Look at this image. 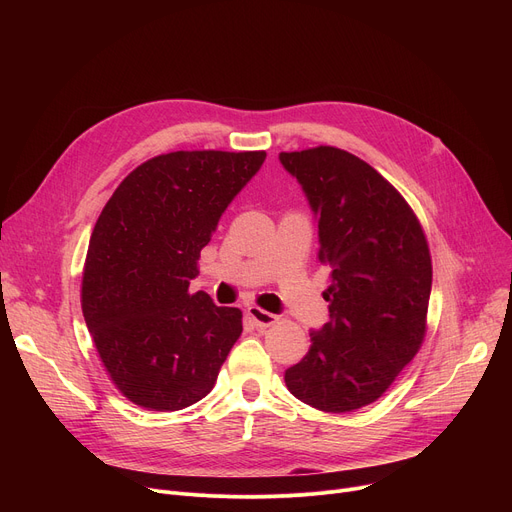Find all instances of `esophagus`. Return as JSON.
<instances>
[{
    "label": "esophagus",
    "mask_w": 512,
    "mask_h": 512,
    "mask_svg": "<svg viewBox=\"0 0 512 512\" xmlns=\"http://www.w3.org/2000/svg\"><path fill=\"white\" fill-rule=\"evenodd\" d=\"M247 315L253 319V324H255L257 328H261V330L274 326L276 321H278V317H276L274 313H267V311L255 307V305H251V307L247 309Z\"/></svg>",
    "instance_id": "1"
}]
</instances>
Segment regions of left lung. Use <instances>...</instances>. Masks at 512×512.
I'll return each mask as SVG.
<instances>
[{
  "mask_svg": "<svg viewBox=\"0 0 512 512\" xmlns=\"http://www.w3.org/2000/svg\"><path fill=\"white\" fill-rule=\"evenodd\" d=\"M319 228L330 321L286 369L305 405L346 413L378 400L417 355L432 292V259L409 203L357 155L336 147L280 153Z\"/></svg>",
  "mask_w": 512,
  "mask_h": 512,
  "instance_id": "obj_1",
  "label": "left lung"
}]
</instances>
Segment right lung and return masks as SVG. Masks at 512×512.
<instances>
[{"label": "right lung", "instance_id": "right-lung-1", "mask_svg": "<svg viewBox=\"0 0 512 512\" xmlns=\"http://www.w3.org/2000/svg\"><path fill=\"white\" fill-rule=\"evenodd\" d=\"M265 151H174L132 170L93 228L83 315L116 388L134 405L180 411L209 394L242 313L188 292L222 213Z\"/></svg>", "mask_w": 512, "mask_h": 512}]
</instances>
